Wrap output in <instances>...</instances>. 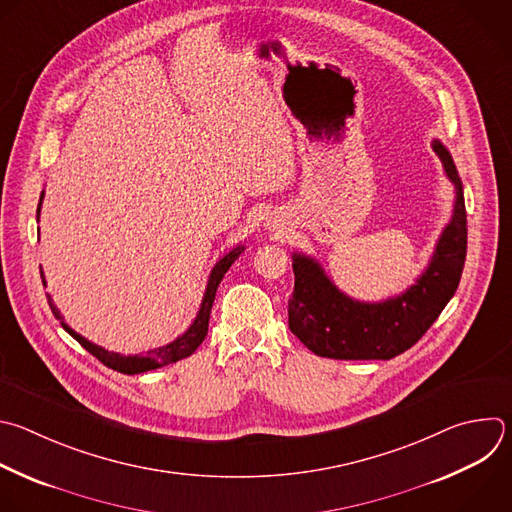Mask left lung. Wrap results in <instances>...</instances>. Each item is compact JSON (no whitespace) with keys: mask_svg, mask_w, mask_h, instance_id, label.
Returning <instances> with one entry per match:
<instances>
[{"mask_svg":"<svg viewBox=\"0 0 512 512\" xmlns=\"http://www.w3.org/2000/svg\"><path fill=\"white\" fill-rule=\"evenodd\" d=\"M432 148L454 185L456 199L428 267L410 289L380 303L356 301L333 285L315 259L293 253L289 329L315 356L392 360L418 342L452 299L466 259V207L450 152L440 140H434Z\"/></svg>","mask_w":512,"mask_h":512,"instance_id":"1","label":"left lung"}]
</instances>
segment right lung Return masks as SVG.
<instances>
[{
	"mask_svg": "<svg viewBox=\"0 0 512 512\" xmlns=\"http://www.w3.org/2000/svg\"><path fill=\"white\" fill-rule=\"evenodd\" d=\"M42 199H44V193H42V197H40L38 217H40V209H42ZM243 249H245V247L239 245V247L231 249L227 255H223V257L215 263V267H213V271H211V275H209V283H207L203 301H201V309H199L195 321L191 323V327H189L183 335H179V337L175 339V342H170V344H166V346H162V348H154V350H150L146 356H120V354L108 352V350H104V348H100V346L88 342L86 337H82V335L76 333L68 323H64V317H62L60 309L54 305V301H52L50 295H48V303H50V309H52V313L56 315V319H60L62 327L76 339V342H78L86 352H90L94 358H98L104 366H108V368H112V370H116V372H120V374H128V376H132V374H142V372H148V370H156V368H162V366H168V364H175V362H179V360H183V358H189V356L203 344V339L207 337V331H209V317H211V307H213V301H215L217 287H219L221 279L225 277V273L229 271V267L235 263V259L243 253ZM40 273H42V281H44V285H46L42 267H40Z\"/></svg>",
	"mask_w": 512,
	"mask_h": 512,
	"instance_id": "add662e5",
	"label": "right lung"
}]
</instances>
